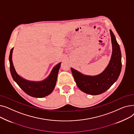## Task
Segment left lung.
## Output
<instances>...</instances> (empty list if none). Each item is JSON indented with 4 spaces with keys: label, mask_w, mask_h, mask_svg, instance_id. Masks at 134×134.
Here are the masks:
<instances>
[{
    "label": "left lung",
    "mask_w": 134,
    "mask_h": 134,
    "mask_svg": "<svg viewBox=\"0 0 134 134\" xmlns=\"http://www.w3.org/2000/svg\"><path fill=\"white\" fill-rule=\"evenodd\" d=\"M112 52L109 63L100 74L91 76L83 74L71 68V71L79 88L88 94L98 95L107 91L116 81L122 69L120 47L111 30H110Z\"/></svg>",
    "instance_id": "left-lung-1"
}]
</instances>
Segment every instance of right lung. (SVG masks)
<instances>
[{
    "label": "right lung",
    "instance_id": "obj_1",
    "mask_svg": "<svg viewBox=\"0 0 134 134\" xmlns=\"http://www.w3.org/2000/svg\"><path fill=\"white\" fill-rule=\"evenodd\" d=\"M13 49V48L11 49L9 62L10 72L14 81L25 93L30 96L36 98H43L50 94L55 88L61 62L59 63L54 67L50 74L44 80L40 81L27 80L22 78L16 71L12 60Z\"/></svg>",
    "mask_w": 134,
    "mask_h": 134
}]
</instances>
